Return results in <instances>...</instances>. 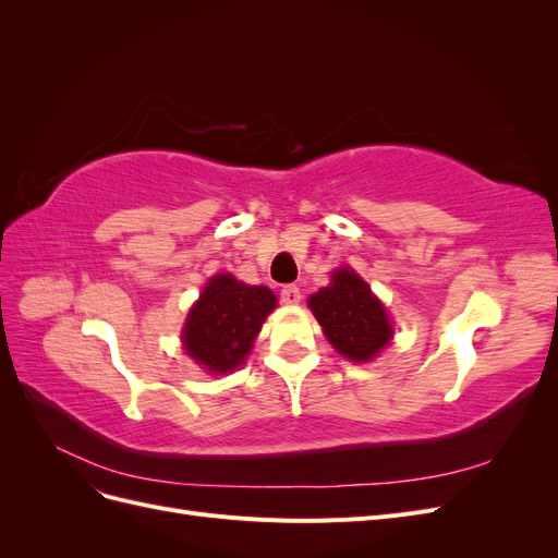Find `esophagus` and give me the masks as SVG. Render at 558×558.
<instances>
[{
	"instance_id": "esophagus-1",
	"label": "esophagus",
	"mask_w": 558,
	"mask_h": 558,
	"mask_svg": "<svg viewBox=\"0 0 558 558\" xmlns=\"http://www.w3.org/2000/svg\"><path fill=\"white\" fill-rule=\"evenodd\" d=\"M281 302H286V305H298V302L302 300V293H300V289H298V286H283V289H281Z\"/></svg>"
}]
</instances>
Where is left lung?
I'll return each instance as SVG.
<instances>
[{"label": "left lung", "instance_id": "obj_1", "mask_svg": "<svg viewBox=\"0 0 558 558\" xmlns=\"http://www.w3.org/2000/svg\"><path fill=\"white\" fill-rule=\"evenodd\" d=\"M328 342L349 361H369L391 340V324L369 286L351 269H337L332 283L310 298Z\"/></svg>", "mask_w": 558, "mask_h": 558}]
</instances>
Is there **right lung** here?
Masks as SVG:
<instances>
[{
	"label": "right lung",
	"instance_id": "1",
	"mask_svg": "<svg viewBox=\"0 0 558 558\" xmlns=\"http://www.w3.org/2000/svg\"><path fill=\"white\" fill-rule=\"evenodd\" d=\"M277 298L265 286H246L230 275L214 277L185 318L183 344L209 373H230L244 363Z\"/></svg>",
	"mask_w": 558,
	"mask_h": 558
}]
</instances>
